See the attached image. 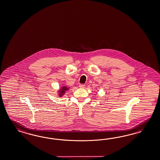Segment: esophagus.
Wrapping results in <instances>:
<instances>
[{
    "label": "esophagus",
    "mask_w": 160,
    "mask_h": 160,
    "mask_svg": "<svg viewBox=\"0 0 160 160\" xmlns=\"http://www.w3.org/2000/svg\"><path fill=\"white\" fill-rule=\"evenodd\" d=\"M79 88H85V85H83V84H79Z\"/></svg>",
    "instance_id": "1"
}]
</instances>
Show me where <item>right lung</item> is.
<instances>
[{
	"label": "right lung",
	"mask_w": 160,
	"mask_h": 160,
	"mask_svg": "<svg viewBox=\"0 0 160 160\" xmlns=\"http://www.w3.org/2000/svg\"><path fill=\"white\" fill-rule=\"evenodd\" d=\"M69 90V88L68 86H63L62 88H60V89L58 90V96L60 97L62 96L64 93H66V91Z\"/></svg>",
	"instance_id": "obj_1"
}]
</instances>
